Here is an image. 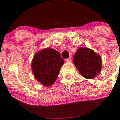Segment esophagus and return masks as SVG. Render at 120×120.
<instances>
[{"instance_id": "1", "label": "esophagus", "mask_w": 120, "mask_h": 120, "mask_svg": "<svg viewBox=\"0 0 120 120\" xmlns=\"http://www.w3.org/2000/svg\"><path fill=\"white\" fill-rule=\"evenodd\" d=\"M66 62H71L72 60V57H69L68 58L66 59Z\"/></svg>"}]
</instances>
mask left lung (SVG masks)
Here are the masks:
<instances>
[{"mask_svg": "<svg viewBox=\"0 0 120 120\" xmlns=\"http://www.w3.org/2000/svg\"><path fill=\"white\" fill-rule=\"evenodd\" d=\"M73 62L81 75L87 79H93L101 71V56L87 47L78 49L74 55Z\"/></svg>", "mask_w": 120, "mask_h": 120, "instance_id": "8db88e82", "label": "left lung"}]
</instances>
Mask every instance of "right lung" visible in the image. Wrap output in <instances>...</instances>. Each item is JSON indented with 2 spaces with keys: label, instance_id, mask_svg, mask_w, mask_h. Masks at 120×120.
Masks as SVG:
<instances>
[{
  "label": "right lung",
  "instance_id": "1",
  "mask_svg": "<svg viewBox=\"0 0 120 120\" xmlns=\"http://www.w3.org/2000/svg\"><path fill=\"white\" fill-rule=\"evenodd\" d=\"M63 63L60 52L48 47L35 53L31 67L37 81L44 86L49 87L55 82Z\"/></svg>",
  "mask_w": 120,
  "mask_h": 120
}]
</instances>
